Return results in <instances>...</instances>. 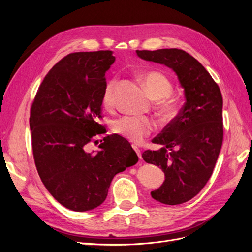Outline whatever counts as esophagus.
I'll list each match as a JSON object with an SVG mask.
<instances>
[{
  "instance_id": "obj_1",
  "label": "esophagus",
  "mask_w": 252,
  "mask_h": 252,
  "mask_svg": "<svg viewBox=\"0 0 252 252\" xmlns=\"http://www.w3.org/2000/svg\"><path fill=\"white\" fill-rule=\"evenodd\" d=\"M132 148L134 149V151L136 152V155H138V157H139V158L140 159H142V152H141V150L136 147V146H132Z\"/></svg>"
}]
</instances>
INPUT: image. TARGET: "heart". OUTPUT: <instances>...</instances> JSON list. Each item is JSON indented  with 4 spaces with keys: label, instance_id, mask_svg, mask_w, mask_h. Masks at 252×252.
Listing matches in <instances>:
<instances>
[{
    "label": "heart",
    "instance_id": "1",
    "mask_svg": "<svg viewBox=\"0 0 252 252\" xmlns=\"http://www.w3.org/2000/svg\"><path fill=\"white\" fill-rule=\"evenodd\" d=\"M143 83L150 96L157 100L158 109L166 111L169 109V104L165 98L169 96L172 91L170 81L165 75L158 71H150L143 75ZM118 80H110L106 85L103 94V104L106 107H111L114 104ZM156 129L155 121L147 117L123 116L113 121L112 130L123 138L133 143H141Z\"/></svg>",
    "mask_w": 252,
    "mask_h": 252
}]
</instances>
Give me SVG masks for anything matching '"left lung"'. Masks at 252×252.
Segmentation results:
<instances>
[{
	"mask_svg": "<svg viewBox=\"0 0 252 252\" xmlns=\"http://www.w3.org/2000/svg\"><path fill=\"white\" fill-rule=\"evenodd\" d=\"M136 55L171 68L184 88V106L152 140L161 147L142 155L165 173L151 196L166 205L183 204L201 191L216 166L224 133L222 94L204 66L184 50H136Z\"/></svg>",
	"mask_w": 252,
	"mask_h": 252,
	"instance_id": "obj_1",
	"label": "left lung"
}]
</instances>
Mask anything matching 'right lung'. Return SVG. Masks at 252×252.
Segmentation results:
<instances>
[{
    "instance_id": "add662e5",
    "label": "right lung",
    "mask_w": 252,
    "mask_h": 252,
    "mask_svg": "<svg viewBox=\"0 0 252 252\" xmlns=\"http://www.w3.org/2000/svg\"><path fill=\"white\" fill-rule=\"evenodd\" d=\"M114 60L110 50L69 53L46 74L30 108L37 173L50 194L73 211L100 206L114 175L139 161L120 135L104 136L96 154L87 151L96 135L106 133L97 120L107 85L105 72Z\"/></svg>"
}]
</instances>
